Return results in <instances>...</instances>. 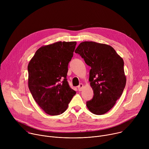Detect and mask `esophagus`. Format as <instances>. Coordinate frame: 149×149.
Returning <instances> with one entry per match:
<instances>
[{
	"label": "esophagus",
	"mask_w": 149,
	"mask_h": 149,
	"mask_svg": "<svg viewBox=\"0 0 149 149\" xmlns=\"http://www.w3.org/2000/svg\"><path fill=\"white\" fill-rule=\"evenodd\" d=\"M82 88H83V84H79V86H78V91H82Z\"/></svg>",
	"instance_id": "1"
}]
</instances>
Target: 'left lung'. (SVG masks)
Returning <instances> with one entry per match:
<instances>
[{
    "label": "left lung",
    "instance_id": "1",
    "mask_svg": "<svg viewBox=\"0 0 149 149\" xmlns=\"http://www.w3.org/2000/svg\"><path fill=\"white\" fill-rule=\"evenodd\" d=\"M91 67L89 81L94 91L87 101L94 114L108 112L121 96L126 84L123 59L110 45L95 42H82L75 51Z\"/></svg>",
    "mask_w": 149,
    "mask_h": 149
}]
</instances>
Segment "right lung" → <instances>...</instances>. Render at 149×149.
I'll return each mask as SVG.
<instances>
[{
	"label": "right lung",
	"instance_id": "obj_1",
	"mask_svg": "<svg viewBox=\"0 0 149 149\" xmlns=\"http://www.w3.org/2000/svg\"><path fill=\"white\" fill-rule=\"evenodd\" d=\"M76 44L60 41L42 47L29 62V89L39 107L49 115L63 113L76 94L67 79Z\"/></svg>",
	"mask_w": 149,
	"mask_h": 149
}]
</instances>
